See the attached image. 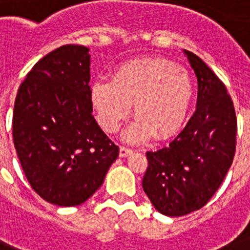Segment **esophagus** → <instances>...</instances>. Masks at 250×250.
Here are the masks:
<instances>
[{"mask_svg": "<svg viewBox=\"0 0 250 250\" xmlns=\"http://www.w3.org/2000/svg\"><path fill=\"white\" fill-rule=\"evenodd\" d=\"M132 149H129V148H125V146H121L119 148V156L121 157H127L129 156V154H132Z\"/></svg>", "mask_w": 250, "mask_h": 250, "instance_id": "esophagus-1", "label": "esophagus"}]
</instances>
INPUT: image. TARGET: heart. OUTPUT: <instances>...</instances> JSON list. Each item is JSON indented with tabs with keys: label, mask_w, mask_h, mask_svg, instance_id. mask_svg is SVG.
<instances>
[{
	"label": "heart",
	"mask_w": 250,
	"mask_h": 250,
	"mask_svg": "<svg viewBox=\"0 0 250 250\" xmlns=\"http://www.w3.org/2000/svg\"><path fill=\"white\" fill-rule=\"evenodd\" d=\"M194 97L193 80L184 68L160 58L136 60L122 64L111 80L97 79L90 86V100L98 123L115 132L132 105L135 123L125 131L129 141L154 136H174L186 122Z\"/></svg>",
	"instance_id": "b5f03b06"
}]
</instances>
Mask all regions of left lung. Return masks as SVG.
<instances>
[{"instance_id":"8db88e82","label":"left lung","mask_w":250,"mask_h":250,"mask_svg":"<svg viewBox=\"0 0 250 250\" xmlns=\"http://www.w3.org/2000/svg\"><path fill=\"white\" fill-rule=\"evenodd\" d=\"M197 76V107L182 132L164 148L146 152L143 189L153 206L182 217L208 204L232 165L237 121L225 84L208 64L184 50Z\"/></svg>"}]
</instances>
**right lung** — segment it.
<instances>
[{
    "mask_svg": "<svg viewBox=\"0 0 250 250\" xmlns=\"http://www.w3.org/2000/svg\"><path fill=\"white\" fill-rule=\"evenodd\" d=\"M89 66V49L63 45L33 66L14 104V146L25 178L58 206L85 202L119 154L92 115Z\"/></svg>",
    "mask_w": 250,
    "mask_h": 250,
    "instance_id": "1",
    "label": "right lung"
}]
</instances>
